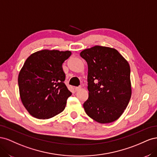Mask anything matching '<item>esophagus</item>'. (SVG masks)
<instances>
[{
  "label": "esophagus",
  "mask_w": 157,
  "mask_h": 157,
  "mask_svg": "<svg viewBox=\"0 0 157 157\" xmlns=\"http://www.w3.org/2000/svg\"><path fill=\"white\" fill-rule=\"evenodd\" d=\"M81 89V86H78V87H75V91H78L79 90Z\"/></svg>",
  "instance_id": "34e87169"
}]
</instances>
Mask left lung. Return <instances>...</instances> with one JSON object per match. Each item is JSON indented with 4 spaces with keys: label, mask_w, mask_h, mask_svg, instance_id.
Here are the masks:
<instances>
[{
    "label": "left lung",
    "mask_w": 157,
    "mask_h": 157,
    "mask_svg": "<svg viewBox=\"0 0 157 157\" xmlns=\"http://www.w3.org/2000/svg\"><path fill=\"white\" fill-rule=\"evenodd\" d=\"M88 64L89 97L85 112L101 124L117 120L127 107L132 95L129 63L115 48L95 46L82 50Z\"/></svg>",
    "instance_id": "left-lung-1"
}]
</instances>
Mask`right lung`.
<instances>
[{"mask_svg":"<svg viewBox=\"0 0 157 157\" xmlns=\"http://www.w3.org/2000/svg\"><path fill=\"white\" fill-rule=\"evenodd\" d=\"M70 51L42 50L32 54L18 75L20 98L33 117L48 119L62 112L71 93L63 82L62 64Z\"/></svg>","mask_w":157,"mask_h":157,"instance_id":"right-lung-1","label":"right lung"}]
</instances>
